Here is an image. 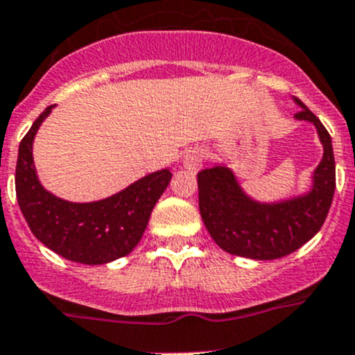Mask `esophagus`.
I'll use <instances>...</instances> for the list:
<instances>
[{"mask_svg":"<svg viewBox=\"0 0 355 355\" xmlns=\"http://www.w3.org/2000/svg\"><path fill=\"white\" fill-rule=\"evenodd\" d=\"M202 159H204V153L200 149H191L187 155L184 156V168L191 173H198L202 166Z\"/></svg>","mask_w":355,"mask_h":355,"instance_id":"1","label":"esophagus"}]
</instances>
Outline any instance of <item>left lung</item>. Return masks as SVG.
I'll return each mask as SVG.
<instances>
[{
	"label": "left lung",
	"mask_w": 355,
	"mask_h": 355,
	"mask_svg": "<svg viewBox=\"0 0 355 355\" xmlns=\"http://www.w3.org/2000/svg\"><path fill=\"white\" fill-rule=\"evenodd\" d=\"M295 120L311 121L323 144V157L309 191L280 202H259L242 191L234 171L214 164L198 173L199 211L207 232L225 252L256 261L278 259L300 249L323 227L335 194L331 137L300 99Z\"/></svg>",
	"instance_id": "1"
}]
</instances>
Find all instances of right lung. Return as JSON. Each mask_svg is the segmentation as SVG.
<instances>
[{"instance_id": "add662e5", "label": "right lung", "mask_w": 355, "mask_h": 355, "mask_svg": "<svg viewBox=\"0 0 355 355\" xmlns=\"http://www.w3.org/2000/svg\"><path fill=\"white\" fill-rule=\"evenodd\" d=\"M48 106L19 146L15 191L25 221L37 241L68 261L106 264L134 250L157 199L171 180L168 168L139 178L127 189L94 202H70L46 191L37 178L32 142Z\"/></svg>"}]
</instances>
